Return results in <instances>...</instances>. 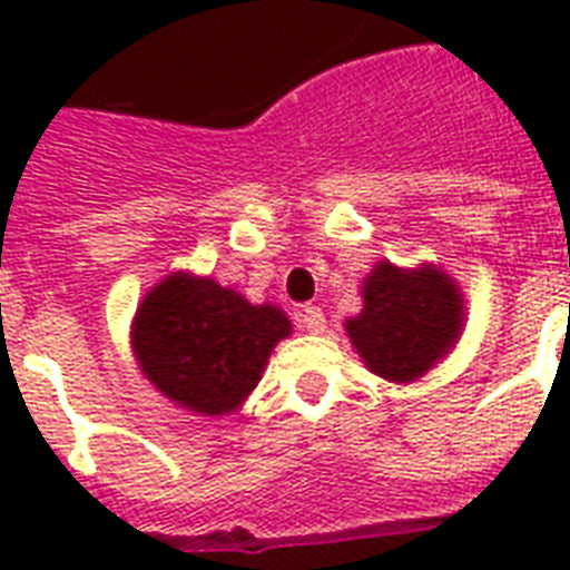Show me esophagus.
Here are the masks:
<instances>
[{"label":"esophagus","mask_w":570,"mask_h":570,"mask_svg":"<svg viewBox=\"0 0 570 570\" xmlns=\"http://www.w3.org/2000/svg\"><path fill=\"white\" fill-rule=\"evenodd\" d=\"M298 322H302V328L311 331V334H322V331H325V313H322L320 307H302Z\"/></svg>","instance_id":"1"}]
</instances>
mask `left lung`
Listing matches in <instances>:
<instances>
[{"mask_svg":"<svg viewBox=\"0 0 570 570\" xmlns=\"http://www.w3.org/2000/svg\"><path fill=\"white\" fill-rule=\"evenodd\" d=\"M361 295L364 311L346 320V334L381 379L416 381L459 343L464 295L441 268H399L381 259L364 277Z\"/></svg>","mask_w":570,"mask_h":570,"instance_id":"8db88e82","label":"left lung"}]
</instances>
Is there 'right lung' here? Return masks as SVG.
Returning a JSON list of instances; mask_svg holds the SVG:
<instances>
[{
  "mask_svg": "<svg viewBox=\"0 0 570 570\" xmlns=\"http://www.w3.org/2000/svg\"><path fill=\"white\" fill-rule=\"evenodd\" d=\"M289 331L275 304H250L213 277L174 272L138 304L132 352L163 396L195 414L222 416L257 387L272 348Z\"/></svg>",
  "mask_w": 570,
  "mask_h": 570,
  "instance_id": "add662e5",
  "label": "right lung"
}]
</instances>
